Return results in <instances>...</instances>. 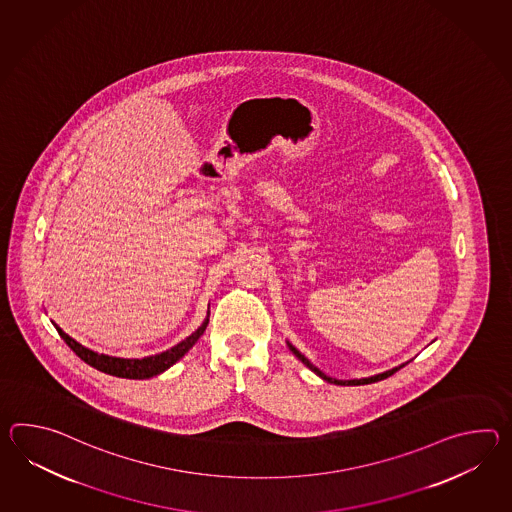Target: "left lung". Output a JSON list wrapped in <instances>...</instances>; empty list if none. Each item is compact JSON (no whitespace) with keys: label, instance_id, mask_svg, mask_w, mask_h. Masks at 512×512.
I'll return each mask as SVG.
<instances>
[{"label":"left lung","instance_id":"left-lung-1","mask_svg":"<svg viewBox=\"0 0 512 512\" xmlns=\"http://www.w3.org/2000/svg\"><path fill=\"white\" fill-rule=\"evenodd\" d=\"M286 345H288V349L294 353V356L296 358H299L303 364L307 365L308 369L312 371V373H316V375L319 376V378H323L325 382H329V384H336V386H364V384H373V382H378V380H384V378H387V376L393 375V373H397L398 369L400 367H404V365L408 364H400L397 365V367H393V369H387V371H384V373H378V375L373 376H365V378H353V380H338V378H332V376L325 375L321 369H318L316 365L312 364L310 360H308L307 356L305 354L299 353L297 351L296 347L290 343V341H286Z\"/></svg>","mask_w":512,"mask_h":512}]
</instances>
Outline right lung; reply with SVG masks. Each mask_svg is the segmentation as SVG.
I'll use <instances>...</instances> for the list:
<instances>
[{
  "mask_svg": "<svg viewBox=\"0 0 512 512\" xmlns=\"http://www.w3.org/2000/svg\"><path fill=\"white\" fill-rule=\"evenodd\" d=\"M207 323H209V312L205 316L204 323L194 330L189 338L180 341L169 351H163V353L154 354V356H145V358H117V356H110V354L95 353L88 347H84L79 341L73 340L69 334L58 327L57 323H55V327H57L58 334L62 336V340L66 341L71 347V351L77 354L80 360H84L86 364L95 367L97 371H103L106 375L119 376V378L145 380V378L161 375L163 371H167L169 367H172L180 358L189 353V349H193L194 343L204 334Z\"/></svg>",
  "mask_w": 512,
  "mask_h": 512,
  "instance_id": "1",
  "label": "right lung"
}]
</instances>
